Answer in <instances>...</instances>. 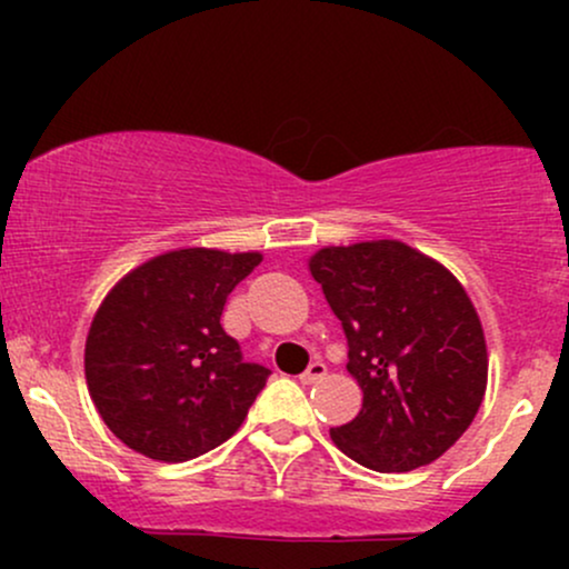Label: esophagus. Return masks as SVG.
I'll return each mask as SVG.
<instances>
[{
    "instance_id": "obj_1",
    "label": "esophagus",
    "mask_w": 569,
    "mask_h": 569,
    "mask_svg": "<svg viewBox=\"0 0 569 569\" xmlns=\"http://www.w3.org/2000/svg\"><path fill=\"white\" fill-rule=\"evenodd\" d=\"M321 377H326V363L312 361L310 367L305 369V375H299V382H302V385H312V382L321 380Z\"/></svg>"
}]
</instances>
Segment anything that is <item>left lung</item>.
<instances>
[{"mask_svg":"<svg viewBox=\"0 0 569 569\" xmlns=\"http://www.w3.org/2000/svg\"><path fill=\"white\" fill-rule=\"evenodd\" d=\"M348 337L363 393L331 441L361 466H430L466 433L487 393V339L462 283L401 240L326 246L307 259Z\"/></svg>","mask_w":569,"mask_h":569,"instance_id":"obj_1","label":"left lung"}]
</instances>
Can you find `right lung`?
Masks as SVG:
<instances>
[{"instance_id":"add662e5","label":"right lung","mask_w":569,"mask_h":569,"mask_svg":"<svg viewBox=\"0 0 569 569\" xmlns=\"http://www.w3.org/2000/svg\"><path fill=\"white\" fill-rule=\"evenodd\" d=\"M259 262V251L176 248L103 297L84 339V380L101 420L133 452L184 462L243 426L270 369L243 363L219 318Z\"/></svg>"}]
</instances>
